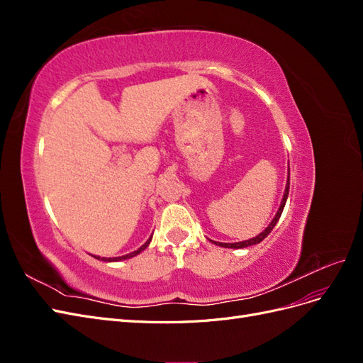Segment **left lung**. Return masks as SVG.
I'll return each instance as SVG.
<instances>
[{"label": "left lung", "instance_id": "left-lung-1", "mask_svg": "<svg viewBox=\"0 0 363 363\" xmlns=\"http://www.w3.org/2000/svg\"><path fill=\"white\" fill-rule=\"evenodd\" d=\"M288 195H289V175H288V183H286V189H284V194H283V200H281V204H280V207H279V211H277V213H276V216H274V219L272 221L269 223V225L263 230V232L260 233V235H257L256 238H251V239H248V240H242V242H235V244H224V242H215L213 240V244H216V245H219V247H224V248H245V247H250V245H256V244H260L263 239H265L269 233H271V230L276 227V224L279 223V219H280V216H281V212H283V208H284V204H286V200H288Z\"/></svg>", "mask_w": 363, "mask_h": 363}]
</instances>
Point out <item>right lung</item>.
<instances>
[{"label":"right lung","mask_w":363,"mask_h":363,"mask_svg":"<svg viewBox=\"0 0 363 363\" xmlns=\"http://www.w3.org/2000/svg\"><path fill=\"white\" fill-rule=\"evenodd\" d=\"M151 239H152V236H150V239L147 240V242L142 245L140 248H138L136 251H133V252H128V255H125V256H119V257H100V256H94L95 259H98V260H104V262H119V260H125V259H130V257H135V256H138L139 252H142L144 251L148 245H150V242H151Z\"/></svg>","instance_id":"right-lung-1"}]
</instances>
